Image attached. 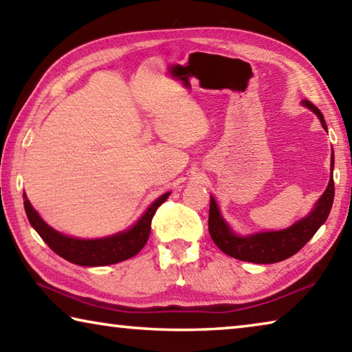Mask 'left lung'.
Wrapping results in <instances>:
<instances>
[{
    "label": "left lung",
    "instance_id": "1",
    "mask_svg": "<svg viewBox=\"0 0 352 352\" xmlns=\"http://www.w3.org/2000/svg\"><path fill=\"white\" fill-rule=\"evenodd\" d=\"M302 105L311 109L315 115L320 118L321 126L326 130L324 118L321 111L315 107L311 100L305 99ZM331 164L333 169V153L331 157ZM333 201V178L331 177L329 184L321 195L318 204L315 205V210L309 214L306 219L300 220L290 228L283 231H269V233H258L247 237L236 236L228 228L219 212L216 200L211 197L210 204V217H208V230H210L211 239L214 243L222 250L225 254L231 258L254 262V264H273L290 258L295 253L306 245L312 239V236L317 233V230L326 222L329 216Z\"/></svg>",
    "mask_w": 352,
    "mask_h": 352
}]
</instances>
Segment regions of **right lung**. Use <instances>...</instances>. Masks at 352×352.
Instances as JSON below:
<instances>
[{
  "label": "right lung",
  "mask_w": 352,
  "mask_h": 352,
  "mask_svg": "<svg viewBox=\"0 0 352 352\" xmlns=\"http://www.w3.org/2000/svg\"><path fill=\"white\" fill-rule=\"evenodd\" d=\"M168 197L169 192H166L162 197L155 200L153 204L148 206V210L144 212V216L135 223L133 228H130L126 233L105 237V239L93 241L74 239V237L63 236L58 233V231L52 230L51 226L46 225L45 220L38 216L37 211L34 210L31 201L28 200L26 195L25 210L29 222H31L35 231H37L41 239L47 243V247H50L52 252L77 265L99 267L126 261L141 252V248L146 245V242L148 239V234H151V223L153 214L157 212L158 206L164 204Z\"/></svg>",
  "instance_id": "obj_1"
}]
</instances>
